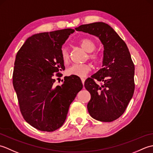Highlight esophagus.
Wrapping results in <instances>:
<instances>
[{
    "label": "esophagus",
    "instance_id": "1",
    "mask_svg": "<svg viewBox=\"0 0 153 153\" xmlns=\"http://www.w3.org/2000/svg\"><path fill=\"white\" fill-rule=\"evenodd\" d=\"M81 80H82V83L83 84V85H84V83H85V79H84V78H81Z\"/></svg>",
    "mask_w": 153,
    "mask_h": 153
}]
</instances>
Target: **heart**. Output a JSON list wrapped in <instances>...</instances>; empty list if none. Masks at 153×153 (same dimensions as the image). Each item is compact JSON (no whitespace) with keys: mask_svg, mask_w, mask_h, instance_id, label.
<instances>
[{"mask_svg":"<svg viewBox=\"0 0 153 153\" xmlns=\"http://www.w3.org/2000/svg\"><path fill=\"white\" fill-rule=\"evenodd\" d=\"M79 45L83 50L87 53H92L95 49L96 45L93 40L90 39H83L79 41ZM62 59L66 62L70 58L69 51L66 46H63L61 48ZM89 58L94 62H97L99 60V56L96 53H91ZM91 70V66L89 64H74L67 69L66 74L68 76H76L78 77H85Z\"/></svg>","mask_w":153,"mask_h":153,"instance_id":"1","label":"heart"}]
</instances>
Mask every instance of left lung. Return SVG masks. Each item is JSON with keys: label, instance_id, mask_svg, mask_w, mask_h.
<instances>
[{"label": "left lung", "instance_id": "left-lung-1", "mask_svg": "<svg viewBox=\"0 0 153 153\" xmlns=\"http://www.w3.org/2000/svg\"><path fill=\"white\" fill-rule=\"evenodd\" d=\"M99 37L104 47L102 68L85 82L91 94L87 104L90 116L110 122L121 116L134 93L135 66L126 43L104 22L84 24L76 28ZM96 79L102 83L98 85Z\"/></svg>", "mask_w": 153, "mask_h": 153}]
</instances>
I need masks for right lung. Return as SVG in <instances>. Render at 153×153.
Listing matches in <instances>:
<instances>
[{
	"mask_svg": "<svg viewBox=\"0 0 153 153\" xmlns=\"http://www.w3.org/2000/svg\"><path fill=\"white\" fill-rule=\"evenodd\" d=\"M73 29L32 35L16 56L13 85L24 120L38 130L53 131L64 124L70 105L83 88L78 76L64 77L61 86L55 77L65 70L61 48ZM59 79V78H58Z\"/></svg>",
	"mask_w": 153,
	"mask_h": 153,
	"instance_id": "1",
	"label": "right lung"
}]
</instances>
